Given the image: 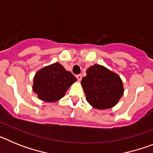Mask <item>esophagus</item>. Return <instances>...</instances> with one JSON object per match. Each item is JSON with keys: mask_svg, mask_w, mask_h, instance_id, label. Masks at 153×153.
Instances as JSON below:
<instances>
[{"mask_svg": "<svg viewBox=\"0 0 153 153\" xmlns=\"http://www.w3.org/2000/svg\"><path fill=\"white\" fill-rule=\"evenodd\" d=\"M76 79H78V81L80 82L81 79H82V75H81V74H78V75L76 76Z\"/></svg>", "mask_w": 153, "mask_h": 153, "instance_id": "1", "label": "esophagus"}]
</instances>
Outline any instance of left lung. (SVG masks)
I'll return each mask as SVG.
<instances>
[{"label":"left lung","instance_id":"left-lung-1","mask_svg":"<svg viewBox=\"0 0 153 153\" xmlns=\"http://www.w3.org/2000/svg\"><path fill=\"white\" fill-rule=\"evenodd\" d=\"M81 85L87 102L98 109L113 107L123 95V84L120 76L99 64L87 69Z\"/></svg>","mask_w":153,"mask_h":153}]
</instances>
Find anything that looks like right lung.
<instances>
[{
  "label": "right lung",
  "mask_w": 153,
  "mask_h": 153,
  "mask_svg": "<svg viewBox=\"0 0 153 153\" xmlns=\"http://www.w3.org/2000/svg\"><path fill=\"white\" fill-rule=\"evenodd\" d=\"M76 78L64 69L60 63H55L40 69L33 78V90L40 100L53 102L59 100Z\"/></svg>",
  "instance_id": "add662e5"
}]
</instances>
